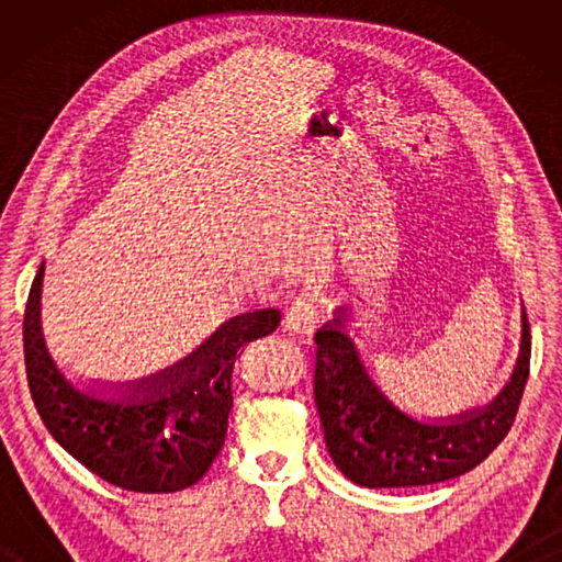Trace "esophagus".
<instances>
[{
  "label": "esophagus",
  "mask_w": 562,
  "mask_h": 562,
  "mask_svg": "<svg viewBox=\"0 0 562 562\" xmlns=\"http://www.w3.org/2000/svg\"><path fill=\"white\" fill-rule=\"evenodd\" d=\"M316 321H318L316 306L312 300H308V296H300V300H294L288 306V312H284V328L296 333L300 338L312 336L316 328Z\"/></svg>",
  "instance_id": "34e87169"
}]
</instances>
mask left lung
Returning <instances> with one entry per match:
<instances>
[{
  "instance_id": "obj_1",
  "label": "left lung",
  "mask_w": 562,
  "mask_h": 562,
  "mask_svg": "<svg viewBox=\"0 0 562 562\" xmlns=\"http://www.w3.org/2000/svg\"><path fill=\"white\" fill-rule=\"evenodd\" d=\"M348 316L316 330L314 398L326 447L345 479L362 487L432 485L469 473L509 432L529 379L531 333L521 312L519 357L505 389L483 405L449 420H417L393 403L360 360Z\"/></svg>"
}]
</instances>
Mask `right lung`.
<instances>
[{
	"instance_id": "right-lung-1",
	"label": "right lung",
	"mask_w": 562,
	"mask_h": 562,
	"mask_svg": "<svg viewBox=\"0 0 562 562\" xmlns=\"http://www.w3.org/2000/svg\"><path fill=\"white\" fill-rule=\"evenodd\" d=\"M41 266L23 318V352L35 408L47 432L81 465L133 493L186 491L217 457L232 413V374L248 342L280 326L278 308L234 316L186 360L139 381L117 398L83 391L59 372L41 326Z\"/></svg>"
}]
</instances>
